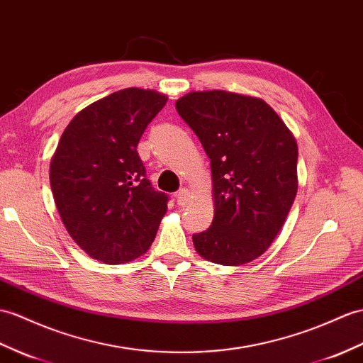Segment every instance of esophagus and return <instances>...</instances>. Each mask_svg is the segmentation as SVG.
Instances as JSON below:
<instances>
[{"instance_id":"obj_1","label":"esophagus","mask_w":363,"mask_h":363,"mask_svg":"<svg viewBox=\"0 0 363 363\" xmlns=\"http://www.w3.org/2000/svg\"><path fill=\"white\" fill-rule=\"evenodd\" d=\"M176 201H178L179 206H187L190 202V191L187 189H181L176 193Z\"/></svg>"}]
</instances>
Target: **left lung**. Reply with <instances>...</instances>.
Listing matches in <instances>:
<instances>
[{
    "instance_id": "obj_1",
    "label": "left lung",
    "mask_w": 363,
    "mask_h": 363,
    "mask_svg": "<svg viewBox=\"0 0 363 363\" xmlns=\"http://www.w3.org/2000/svg\"><path fill=\"white\" fill-rule=\"evenodd\" d=\"M176 111L210 157L215 216L193 235L201 257L240 266L263 255L297 195L298 148L264 100L227 91L190 92Z\"/></svg>"
}]
</instances>
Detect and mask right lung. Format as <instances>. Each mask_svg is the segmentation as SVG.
I'll return each instance as SVG.
<instances>
[{
    "mask_svg": "<svg viewBox=\"0 0 363 363\" xmlns=\"http://www.w3.org/2000/svg\"><path fill=\"white\" fill-rule=\"evenodd\" d=\"M167 104L156 91L126 88L86 106L66 126L50 161L55 206L72 240L92 258L121 264L145 254L167 212L138 153Z\"/></svg>",
    "mask_w": 363,
    "mask_h": 363,
    "instance_id": "add662e5",
    "label": "right lung"
}]
</instances>
